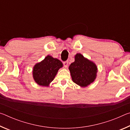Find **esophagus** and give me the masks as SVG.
<instances>
[{
    "instance_id": "obj_1",
    "label": "esophagus",
    "mask_w": 130,
    "mask_h": 130,
    "mask_svg": "<svg viewBox=\"0 0 130 130\" xmlns=\"http://www.w3.org/2000/svg\"><path fill=\"white\" fill-rule=\"evenodd\" d=\"M63 65H64L65 68H67L68 66V61H65V62H63Z\"/></svg>"
}]
</instances>
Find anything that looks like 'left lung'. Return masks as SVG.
<instances>
[{
  "label": "left lung",
  "instance_id": "obj_1",
  "mask_svg": "<svg viewBox=\"0 0 130 130\" xmlns=\"http://www.w3.org/2000/svg\"><path fill=\"white\" fill-rule=\"evenodd\" d=\"M98 69L95 63L81 53H77L74 56V61L69 67L72 81L82 88L87 87L94 82Z\"/></svg>",
  "mask_w": 130,
  "mask_h": 130
}]
</instances>
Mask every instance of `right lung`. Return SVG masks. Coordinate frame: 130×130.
I'll use <instances>...</instances> for the list:
<instances>
[{
    "mask_svg": "<svg viewBox=\"0 0 130 130\" xmlns=\"http://www.w3.org/2000/svg\"><path fill=\"white\" fill-rule=\"evenodd\" d=\"M62 62L50 55L41 62L35 64L32 69V77L37 84L42 87H49L60 68Z\"/></svg>",
    "mask_w": 130,
    "mask_h": 130,
    "instance_id": "add662e5",
    "label": "right lung"
}]
</instances>
